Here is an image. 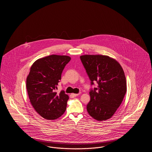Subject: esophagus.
<instances>
[{
    "label": "esophagus",
    "instance_id": "34e87169",
    "mask_svg": "<svg viewBox=\"0 0 152 152\" xmlns=\"http://www.w3.org/2000/svg\"><path fill=\"white\" fill-rule=\"evenodd\" d=\"M80 94H71V95L73 96V97H76V96H77L78 95H79Z\"/></svg>",
    "mask_w": 152,
    "mask_h": 152
}]
</instances>
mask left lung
Wrapping results in <instances>:
<instances>
[{
    "mask_svg": "<svg viewBox=\"0 0 152 152\" xmlns=\"http://www.w3.org/2000/svg\"><path fill=\"white\" fill-rule=\"evenodd\" d=\"M81 61L91 80V100L87 104L89 115L98 121L110 118L120 107L126 92V78L116 60L104 55H86Z\"/></svg>",
    "mask_w": 152,
    "mask_h": 152,
    "instance_id": "1",
    "label": "left lung"
}]
</instances>
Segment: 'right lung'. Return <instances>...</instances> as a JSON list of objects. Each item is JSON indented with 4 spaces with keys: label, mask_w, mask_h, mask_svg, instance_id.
I'll list each match as a JSON object with an SVG mask.
<instances>
[{
    "label": "right lung",
    "mask_w": 152,
    "mask_h": 152,
    "mask_svg": "<svg viewBox=\"0 0 152 152\" xmlns=\"http://www.w3.org/2000/svg\"><path fill=\"white\" fill-rule=\"evenodd\" d=\"M71 58L52 55L39 58L32 64L26 81L29 100L47 120H55L65 112L69 97L64 91L56 92L63 71Z\"/></svg>",
    "instance_id": "add662e5"
}]
</instances>
